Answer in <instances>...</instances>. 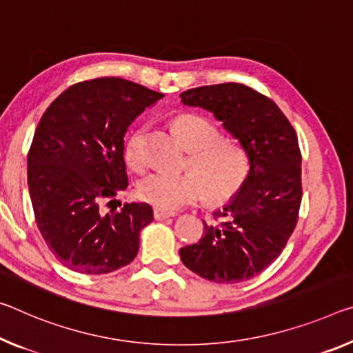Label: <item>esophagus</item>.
I'll return each instance as SVG.
<instances>
[{"label": "esophagus", "instance_id": "1", "mask_svg": "<svg viewBox=\"0 0 353 353\" xmlns=\"http://www.w3.org/2000/svg\"><path fill=\"white\" fill-rule=\"evenodd\" d=\"M170 216H172V214H168V212L159 210V209H155V210H154V218H155L157 221H160V220H166V218H170Z\"/></svg>", "mask_w": 353, "mask_h": 353}]
</instances>
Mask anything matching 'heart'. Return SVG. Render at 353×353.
<instances>
[{
    "mask_svg": "<svg viewBox=\"0 0 353 353\" xmlns=\"http://www.w3.org/2000/svg\"><path fill=\"white\" fill-rule=\"evenodd\" d=\"M174 130L190 149L182 174L152 172L138 185V196L163 212L192 204L201 196L209 203H221L239 192L248 176V159L243 149L231 139L220 138L214 122L201 114L177 116ZM146 127L130 132L124 143V159L135 171L146 166L144 157Z\"/></svg>",
    "mask_w": 353,
    "mask_h": 353,
    "instance_id": "heart-1",
    "label": "heart"
}]
</instances>
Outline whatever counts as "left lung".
<instances>
[{
    "label": "left lung",
    "mask_w": 353,
    "mask_h": 353,
    "mask_svg": "<svg viewBox=\"0 0 353 353\" xmlns=\"http://www.w3.org/2000/svg\"><path fill=\"white\" fill-rule=\"evenodd\" d=\"M182 103L214 113L237 139L250 172L231 203L204 221L198 243L179 251L185 267L215 283L259 275L286 247L299 221L301 152L297 133L278 105L242 83L201 86L181 94Z\"/></svg>",
    "instance_id": "obj_1"
}]
</instances>
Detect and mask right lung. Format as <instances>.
<instances>
[{
  "instance_id": "1",
  "label": "right lung",
  "mask_w": 353,
  "mask_h": 353,
  "mask_svg": "<svg viewBox=\"0 0 353 353\" xmlns=\"http://www.w3.org/2000/svg\"><path fill=\"white\" fill-rule=\"evenodd\" d=\"M163 94L122 78L81 81L53 100L28 152V187L39 231L64 267L86 275L135 259L149 204H124L105 216L99 204L128 185L124 135ZM108 203V204H110Z\"/></svg>"
}]
</instances>
